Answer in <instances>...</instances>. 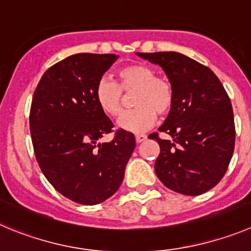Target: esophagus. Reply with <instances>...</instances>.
Wrapping results in <instances>:
<instances>
[{
  "label": "esophagus",
  "mask_w": 251,
  "mask_h": 251,
  "mask_svg": "<svg viewBox=\"0 0 251 251\" xmlns=\"http://www.w3.org/2000/svg\"><path fill=\"white\" fill-rule=\"evenodd\" d=\"M135 137H136V142H137V144H140V142L145 141V140L147 139V136H146V135H144V133H137V135Z\"/></svg>",
  "instance_id": "esophagus-1"
}]
</instances>
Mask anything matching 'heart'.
<instances>
[{"instance_id":"heart-1","label":"heart","mask_w":251,"mask_h":251,"mask_svg":"<svg viewBox=\"0 0 251 251\" xmlns=\"http://www.w3.org/2000/svg\"><path fill=\"white\" fill-rule=\"evenodd\" d=\"M119 84L101 78L95 89V99L100 109L109 116H118L124 107V93H133L135 109L119 119L118 126L131 132L151 127L160 116L170 114L175 104V88L168 79L156 75L152 68L144 64H130L118 72Z\"/></svg>"}]
</instances>
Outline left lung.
I'll return each instance as SVG.
<instances>
[{
    "mask_svg": "<svg viewBox=\"0 0 251 251\" xmlns=\"http://www.w3.org/2000/svg\"><path fill=\"white\" fill-rule=\"evenodd\" d=\"M158 64L175 88V104L160 132L154 172L167 188L200 196L226 175L235 145L233 107L226 89L205 65L176 51L137 53Z\"/></svg>",
    "mask_w": 251,
    "mask_h": 251,
    "instance_id": "1",
    "label": "left lung"
}]
</instances>
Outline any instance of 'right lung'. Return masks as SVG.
<instances>
[{"mask_svg": "<svg viewBox=\"0 0 251 251\" xmlns=\"http://www.w3.org/2000/svg\"><path fill=\"white\" fill-rule=\"evenodd\" d=\"M119 55L79 53L51 65L33 94L29 128L34 154L49 183L79 204L104 202L123 183L136 146L132 132L119 128L98 105L95 89Z\"/></svg>", "mask_w": 251, "mask_h": 251, "instance_id": "right-lung-1", "label": "right lung"}]
</instances>
